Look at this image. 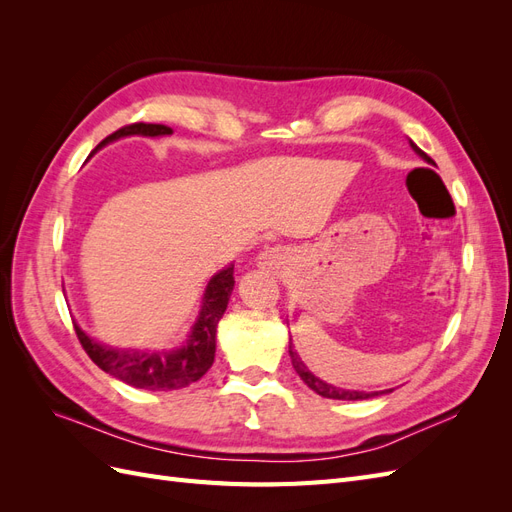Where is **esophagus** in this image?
Masks as SVG:
<instances>
[{"instance_id": "34e87169", "label": "esophagus", "mask_w": 512, "mask_h": 512, "mask_svg": "<svg viewBox=\"0 0 512 512\" xmlns=\"http://www.w3.org/2000/svg\"><path fill=\"white\" fill-rule=\"evenodd\" d=\"M262 267H267V269H275L277 267V262H280V252L277 250H269V252H265L262 254Z\"/></svg>"}]
</instances>
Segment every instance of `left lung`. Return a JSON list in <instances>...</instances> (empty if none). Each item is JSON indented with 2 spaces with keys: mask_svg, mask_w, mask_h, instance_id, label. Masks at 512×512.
Segmentation results:
<instances>
[{
  "mask_svg": "<svg viewBox=\"0 0 512 512\" xmlns=\"http://www.w3.org/2000/svg\"><path fill=\"white\" fill-rule=\"evenodd\" d=\"M410 147H412V149L418 153V156H421L425 162L433 164V162H431V158L427 156V153H425L423 149H418L412 141H410ZM288 352H290V359H292V367L297 369V374L301 376V380L309 386V389H312V391H314V393H318V395H322V397H327V399H342V401H359V399H369V397H378V395H382V393H389V391L365 393V391L339 389V386H333V384H329V382H324V380H320L318 376H314L312 371H309V367L301 361L299 352L294 350V346H292V339H290V344H288ZM391 391H393V389H391Z\"/></svg>",
  "mask_w": 512,
  "mask_h": 512,
  "instance_id": "obj_1",
  "label": "left lung"
}]
</instances>
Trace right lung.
<instances>
[{"label":"right lung","mask_w":512,"mask_h":512,"mask_svg":"<svg viewBox=\"0 0 512 512\" xmlns=\"http://www.w3.org/2000/svg\"><path fill=\"white\" fill-rule=\"evenodd\" d=\"M166 136L173 134L168 126L162 123H130L123 126L94 149L98 151L106 143H113L121 136ZM235 265L215 273L203 297V307L194 322V327L185 339V344L175 350H160V352H143V350H126V348H111L102 346L96 339H91L79 324H74L76 337L102 371L111 374L113 378L126 382L134 389L145 391H175L183 389L196 380L203 378L215 359V331L218 322L226 312L232 286H235Z\"/></svg>","instance_id":"obj_1"}]
</instances>
